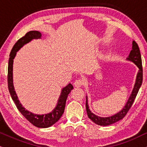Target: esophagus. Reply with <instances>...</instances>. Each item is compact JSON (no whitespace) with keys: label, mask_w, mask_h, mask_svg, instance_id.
<instances>
[{"label":"esophagus","mask_w":147,"mask_h":147,"mask_svg":"<svg viewBox=\"0 0 147 147\" xmlns=\"http://www.w3.org/2000/svg\"><path fill=\"white\" fill-rule=\"evenodd\" d=\"M84 84V81L81 79H77V80H76L75 81V83H74V86L77 88L81 87V86H82Z\"/></svg>","instance_id":"1"}]
</instances>
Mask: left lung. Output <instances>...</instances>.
Here are the masks:
<instances>
[{"mask_svg": "<svg viewBox=\"0 0 147 147\" xmlns=\"http://www.w3.org/2000/svg\"><path fill=\"white\" fill-rule=\"evenodd\" d=\"M127 59L131 61L135 64L138 67L139 72L138 73L137 78H136V81L135 86H134V90L132 91L131 94L128 100H127L126 105L123 109H122L121 112L117 113L116 114L112 116H109V117H99L97 116L95 114H94L90 110L89 107L88 105V99L86 98V112H87L88 116L90 119L92 120L94 123H96V125H100V126H107V125L114 124L116 122L119 121L120 120L123 119V118L126 116L127 112H129V109L133 105L134 100H135L137 94L140 88L141 85L142 83V78H143V73H142V59H141V55L140 52V49L138 44L135 41H133L132 43V50L131 51L129 57L127 58Z\"/></svg>", "mask_w": 147, "mask_h": 147, "instance_id": "8db88e82", "label": "left lung"}]
</instances>
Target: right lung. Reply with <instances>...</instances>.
I'll use <instances>...</instances> for the list:
<instances>
[{"mask_svg": "<svg viewBox=\"0 0 147 147\" xmlns=\"http://www.w3.org/2000/svg\"><path fill=\"white\" fill-rule=\"evenodd\" d=\"M41 35V33L39 31H31L26 33L25 35L23 36L22 38L19 39L16 42V43L14 45L11 49V53H10L9 59L7 83L8 89L10 94H11L12 100L15 102L18 109L24 116V118L35 127H39V128H47V127L52 126L53 125L57 123L61 118V116H62L63 113L64 112L65 106H66L67 97L70 94V91L73 89L72 85L69 84L68 86L63 88L55 108L49 114L43 115L34 114L33 113L29 112V111L26 110L18 99V96L15 90H14L13 85V62L14 57L16 55V52L25 44L29 42L33 39L40 38Z\"/></svg>", "mask_w": 147, "mask_h": 147, "instance_id": "1", "label": "right lung"}]
</instances>
